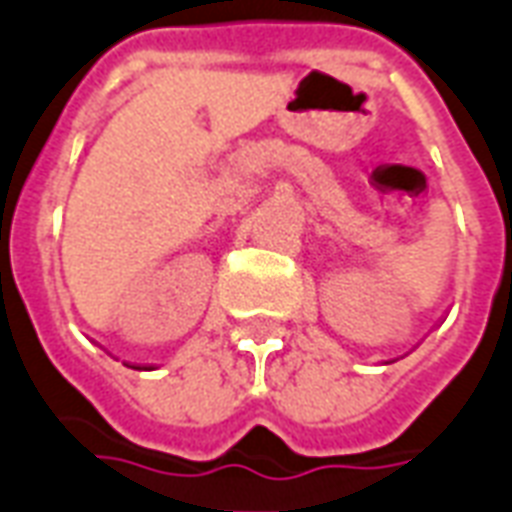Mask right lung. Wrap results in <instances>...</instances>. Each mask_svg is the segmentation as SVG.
Masks as SVG:
<instances>
[{
	"label": "right lung",
	"mask_w": 512,
	"mask_h": 512,
	"mask_svg": "<svg viewBox=\"0 0 512 512\" xmlns=\"http://www.w3.org/2000/svg\"><path fill=\"white\" fill-rule=\"evenodd\" d=\"M134 369H140V366H134Z\"/></svg>",
	"instance_id": "add662e5"
}]
</instances>
